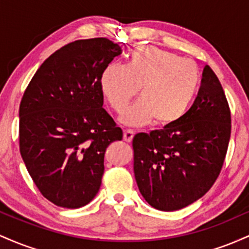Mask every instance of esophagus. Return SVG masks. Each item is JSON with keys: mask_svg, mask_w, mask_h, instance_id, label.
<instances>
[{"mask_svg": "<svg viewBox=\"0 0 249 249\" xmlns=\"http://www.w3.org/2000/svg\"><path fill=\"white\" fill-rule=\"evenodd\" d=\"M133 136H134V132L132 130H125L123 138H124V141L126 142H131L133 139Z\"/></svg>", "mask_w": 249, "mask_h": 249, "instance_id": "obj_1", "label": "esophagus"}]
</instances>
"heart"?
Returning a JSON list of instances; mask_svg holds the SVG:
<instances>
[{
	"label": "heart",
	"instance_id": "b5f03b06",
	"mask_svg": "<svg viewBox=\"0 0 249 249\" xmlns=\"http://www.w3.org/2000/svg\"><path fill=\"white\" fill-rule=\"evenodd\" d=\"M200 71L193 61L154 47L136 48L127 64L110 63L101 76V91L108 107L121 113L140 90L141 101L124 111L128 126L156 123L166 127L181 121L196 98Z\"/></svg>",
	"mask_w": 249,
	"mask_h": 249
}]
</instances>
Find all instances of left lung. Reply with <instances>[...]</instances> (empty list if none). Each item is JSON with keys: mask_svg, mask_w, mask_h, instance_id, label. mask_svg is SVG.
I'll list each match as a JSON object with an SVG mask.
<instances>
[{"mask_svg": "<svg viewBox=\"0 0 249 249\" xmlns=\"http://www.w3.org/2000/svg\"><path fill=\"white\" fill-rule=\"evenodd\" d=\"M231 127L224 89L206 65L198 96L181 121L134 136L133 171L144 199L170 212L205 196L221 172Z\"/></svg>", "mask_w": 249, "mask_h": 249, "instance_id": "left-lung-1", "label": "left lung"}]
</instances>
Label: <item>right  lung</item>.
Masks as SVG:
<instances>
[{
    "label": "right lung",
    "mask_w": 249,
    "mask_h": 249,
    "mask_svg": "<svg viewBox=\"0 0 249 249\" xmlns=\"http://www.w3.org/2000/svg\"><path fill=\"white\" fill-rule=\"evenodd\" d=\"M122 53L105 37L78 39L48 57L19 104V152L44 198L79 208L98 193L108 145L123 131L103 107V70Z\"/></svg>",
    "instance_id": "right-lung-1"
}]
</instances>
